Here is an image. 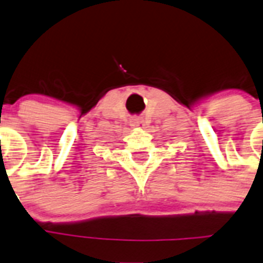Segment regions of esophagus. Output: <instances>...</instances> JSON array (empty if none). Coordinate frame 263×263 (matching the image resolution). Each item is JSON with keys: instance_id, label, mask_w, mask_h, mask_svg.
<instances>
[{"instance_id": "34e87169", "label": "esophagus", "mask_w": 263, "mask_h": 263, "mask_svg": "<svg viewBox=\"0 0 263 263\" xmlns=\"http://www.w3.org/2000/svg\"><path fill=\"white\" fill-rule=\"evenodd\" d=\"M129 124H131V127L134 128H143L144 127V120H143V117L140 116H134L131 117V120H129Z\"/></svg>"}]
</instances>
